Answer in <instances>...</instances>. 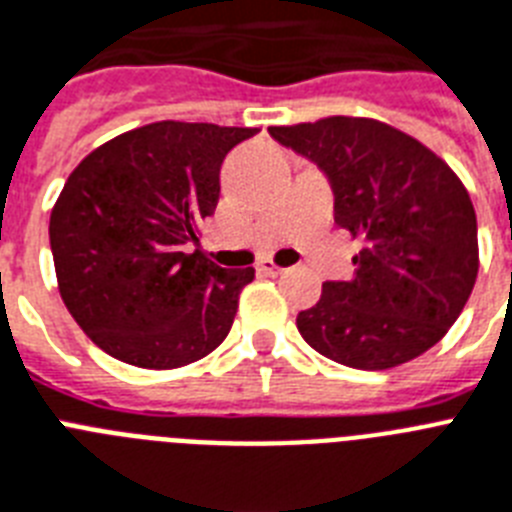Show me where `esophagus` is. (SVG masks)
<instances>
[{
	"label": "esophagus",
	"mask_w": 512,
	"mask_h": 512,
	"mask_svg": "<svg viewBox=\"0 0 512 512\" xmlns=\"http://www.w3.org/2000/svg\"><path fill=\"white\" fill-rule=\"evenodd\" d=\"M259 272H264V274H282V272H285V266L274 264L272 259H261L259 261Z\"/></svg>",
	"instance_id": "1"
}]
</instances>
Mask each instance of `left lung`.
<instances>
[{"instance_id": "1", "label": "left lung", "mask_w": 512, "mask_h": 512, "mask_svg": "<svg viewBox=\"0 0 512 512\" xmlns=\"http://www.w3.org/2000/svg\"><path fill=\"white\" fill-rule=\"evenodd\" d=\"M269 135L306 156L335 193V222L363 248L348 282H324L298 332L350 369L413 361L455 324L479 274L468 190L424 143L369 117H324Z\"/></svg>"}]
</instances>
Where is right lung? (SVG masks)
Masks as SVG:
<instances>
[{
  "label": "right lung",
  "mask_w": 512,
  "mask_h": 512,
  "mask_svg": "<svg viewBox=\"0 0 512 512\" xmlns=\"http://www.w3.org/2000/svg\"><path fill=\"white\" fill-rule=\"evenodd\" d=\"M256 133L151 122L91 151L67 177L49 219L59 295L104 353L177 369L225 340L253 266L225 269L185 251L217 209L227 151Z\"/></svg>",
  "instance_id": "1"
}]
</instances>
